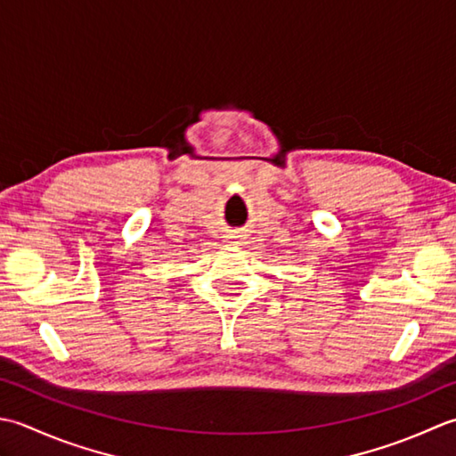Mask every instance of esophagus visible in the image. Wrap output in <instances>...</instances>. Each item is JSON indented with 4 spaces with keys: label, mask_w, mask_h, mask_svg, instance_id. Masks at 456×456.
<instances>
[{
    "label": "esophagus",
    "mask_w": 456,
    "mask_h": 456,
    "mask_svg": "<svg viewBox=\"0 0 456 456\" xmlns=\"http://www.w3.org/2000/svg\"><path fill=\"white\" fill-rule=\"evenodd\" d=\"M232 238V241H230V244H240V241H238V238H241V236H230Z\"/></svg>",
    "instance_id": "34e87169"
}]
</instances>
